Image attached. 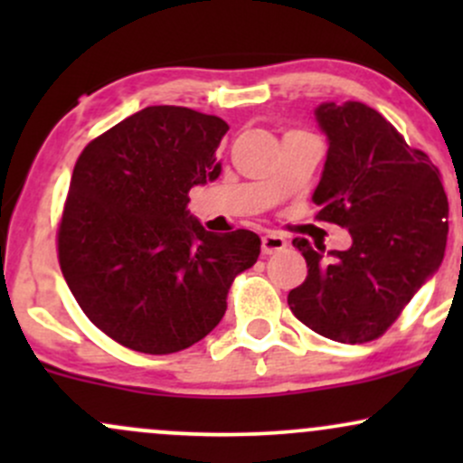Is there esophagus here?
Returning a JSON list of instances; mask_svg holds the SVG:
<instances>
[{"mask_svg": "<svg viewBox=\"0 0 463 463\" xmlns=\"http://www.w3.org/2000/svg\"><path fill=\"white\" fill-rule=\"evenodd\" d=\"M261 248L263 254L279 252V250L287 248V239L283 235H276V232H268V235L261 237Z\"/></svg>", "mask_w": 463, "mask_h": 463, "instance_id": "1", "label": "esophagus"}]
</instances>
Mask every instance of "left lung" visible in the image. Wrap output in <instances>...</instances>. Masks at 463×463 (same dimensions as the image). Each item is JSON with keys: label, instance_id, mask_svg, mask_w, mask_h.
I'll return each mask as SVG.
<instances>
[{"label": "left lung", "instance_id": "obj_1", "mask_svg": "<svg viewBox=\"0 0 463 463\" xmlns=\"http://www.w3.org/2000/svg\"><path fill=\"white\" fill-rule=\"evenodd\" d=\"M313 117L328 150L311 200L353 243L324 254L322 241L296 237L309 274L287 302L322 337L364 344L383 335L442 265L449 200L438 167L379 110L322 102Z\"/></svg>", "mask_w": 463, "mask_h": 463}]
</instances>
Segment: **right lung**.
<instances>
[{
	"label": "right lung",
	"mask_w": 463,
	"mask_h": 463,
	"mask_svg": "<svg viewBox=\"0 0 463 463\" xmlns=\"http://www.w3.org/2000/svg\"><path fill=\"white\" fill-rule=\"evenodd\" d=\"M226 130L220 117L147 106L80 154L58 259L80 309L121 346H194L224 317L232 279L257 263L259 235H215L187 209L191 187L220 178Z\"/></svg>",
	"instance_id": "obj_1"
}]
</instances>
